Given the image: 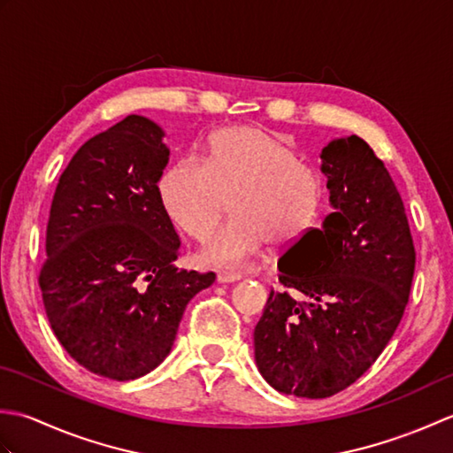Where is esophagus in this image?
I'll return each instance as SVG.
<instances>
[{"instance_id": "esophagus-1", "label": "esophagus", "mask_w": 453, "mask_h": 453, "mask_svg": "<svg viewBox=\"0 0 453 453\" xmlns=\"http://www.w3.org/2000/svg\"><path fill=\"white\" fill-rule=\"evenodd\" d=\"M237 280H242V274H239V273H227V271L218 273V282L219 284H232V282H237Z\"/></svg>"}]
</instances>
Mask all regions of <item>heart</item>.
<instances>
[{
    "label": "heart",
    "instance_id": "heart-1",
    "mask_svg": "<svg viewBox=\"0 0 453 453\" xmlns=\"http://www.w3.org/2000/svg\"><path fill=\"white\" fill-rule=\"evenodd\" d=\"M157 192L169 219L196 242L216 232L232 202L235 218L206 245L204 258L242 265L261 253L266 239L284 245L310 227L321 202V180L297 163L280 136L235 127L210 140L206 163L182 157L169 165Z\"/></svg>",
    "mask_w": 453,
    "mask_h": 453
}]
</instances>
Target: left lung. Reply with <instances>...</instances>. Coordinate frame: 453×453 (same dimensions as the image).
Masks as SVG:
<instances>
[{
    "mask_svg": "<svg viewBox=\"0 0 453 453\" xmlns=\"http://www.w3.org/2000/svg\"><path fill=\"white\" fill-rule=\"evenodd\" d=\"M333 211L278 261L255 326V362L284 395L325 399L378 360L395 333L415 274L405 206L383 161L358 136L321 151ZM301 266L297 272L283 258ZM290 287L304 300L287 294Z\"/></svg>",
    "mask_w": 453,
    "mask_h": 453,
    "instance_id": "1",
    "label": "left lung"
}]
</instances>
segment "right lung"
Here are the masks:
<instances>
[{
	"instance_id": "add662e5",
	"label": "right lung",
	"mask_w": 453,
	"mask_h": 453,
	"mask_svg": "<svg viewBox=\"0 0 453 453\" xmlns=\"http://www.w3.org/2000/svg\"><path fill=\"white\" fill-rule=\"evenodd\" d=\"M156 122L130 114L88 140L52 198L41 268L44 311L72 358L103 378L156 370L187 303L214 273L179 271V235L157 182L169 148Z\"/></svg>"
}]
</instances>
